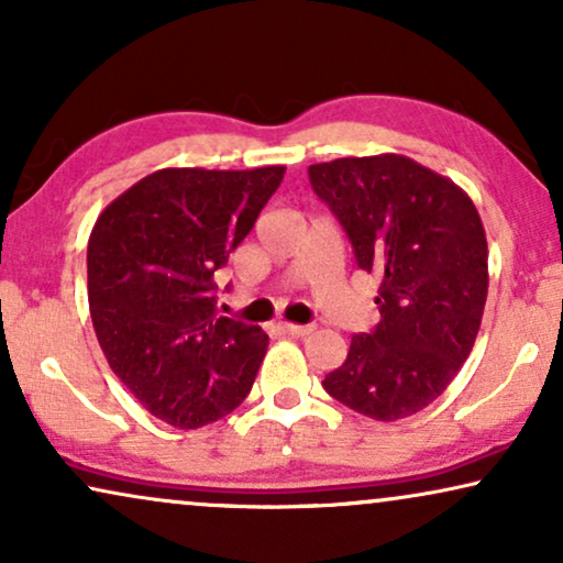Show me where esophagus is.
I'll list each match as a JSON object with an SVG mask.
<instances>
[{"instance_id": "34e87169", "label": "esophagus", "mask_w": 563, "mask_h": 563, "mask_svg": "<svg viewBox=\"0 0 563 563\" xmlns=\"http://www.w3.org/2000/svg\"><path fill=\"white\" fill-rule=\"evenodd\" d=\"M282 330L291 338H305V335L312 333L314 325H295V322H282Z\"/></svg>"}]
</instances>
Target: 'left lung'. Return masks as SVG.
Masks as SVG:
<instances>
[{
    "label": "left lung",
    "instance_id": "1",
    "mask_svg": "<svg viewBox=\"0 0 563 563\" xmlns=\"http://www.w3.org/2000/svg\"><path fill=\"white\" fill-rule=\"evenodd\" d=\"M310 184L379 282V325L351 338L322 387L374 420L443 395L472 353L487 302V235L466 191L412 158L384 153L310 166Z\"/></svg>",
    "mask_w": 563,
    "mask_h": 563
}]
</instances>
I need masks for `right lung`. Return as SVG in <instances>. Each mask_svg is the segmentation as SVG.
Returning <instances> with one entry per match:
<instances>
[{"instance_id": "1", "label": "right lung", "mask_w": 563, "mask_h": 563, "mask_svg": "<svg viewBox=\"0 0 563 563\" xmlns=\"http://www.w3.org/2000/svg\"><path fill=\"white\" fill-rule=\"evenodd\" d=\"M284 166L161 168L120 195L89 235V312L118 379L174 428H202L249 397L268 335L220 318L214 291Z\"/></svg>"}]
</instances>
